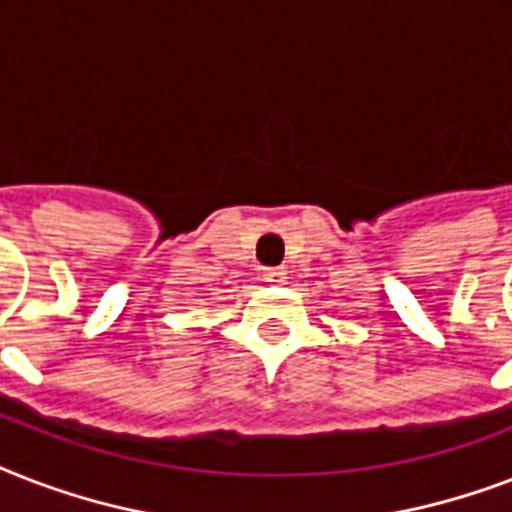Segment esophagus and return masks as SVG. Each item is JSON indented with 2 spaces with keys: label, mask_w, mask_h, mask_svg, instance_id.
I'll list each match as a JSON object with an SVG mask.
<instances>
[{
  "label": "esophagus",
  "mask_w": 512,
  "mask_h": 512,
  "mask_svg": "<svg viewBox=\"0 0 512 512\" xmlns=\"http://www.w3.org/2000/svg\"><path fill=\"white\" fill-rule=\"evenodd\" d=\"M263 279L268 281V284H281V281L287 279V271H284V268H265Z\"/></svg>",
  "instance_id": "obj_1"
}]
</instances>
